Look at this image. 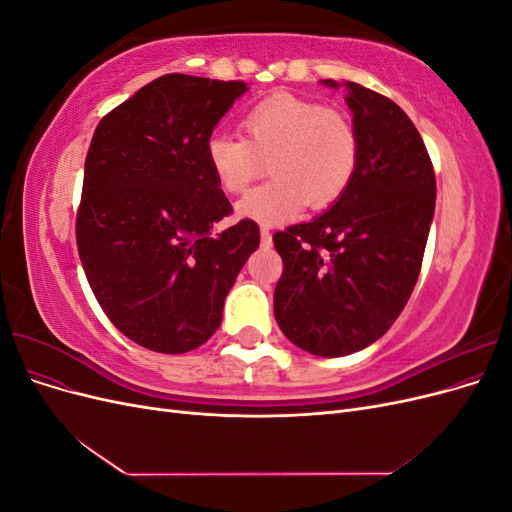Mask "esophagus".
Here are the masks:
<instances>
[{"label": "esophagus", "mask_w": 512, "mask_h": 512, "mask_svg": "<svg viewBox=\"0 0 512 512\" xmlns=\"http://www.w3.org/2000/svg\"><path fill=\"white\" fill-rule=\"evenodd\" d=\"M260 243H262V247H271V243H273V239H271V230H269L267 226H262V228H260Z\"/></svg>", "instance_id": "1"}]
</instances>
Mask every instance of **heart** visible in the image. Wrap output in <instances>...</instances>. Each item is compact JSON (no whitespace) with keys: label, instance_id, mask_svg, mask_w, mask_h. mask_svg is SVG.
I'll return each mask as SVG.
<instances>
[{"label":"heart","instance_id":"obj_1","mask_svg":"<svg viewBox=\"0 0 512 512\" xmlns=\"http://www.w3.org/2000/svg\"><path fill=\"white\" fill-rule=\"evenodd\" d=\"M241 136L213 134L207 164L226 194H243L269 162L265 185L247 194L239 213L262 224H280L309 203L324 209L350 188L361 158L352 119L333 106L273 94L241 117Z\"/></svg>","mask_w":512,"mask_h":512}]
</instances>
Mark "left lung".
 Masks as SVG:
<instances>
[{
    "mask_svg": "<svg viewBox=\"0 0 512 512\" xmlns=\"http://www.w3.org/2000/svg\"><path fill=\"white\" fill-rule=\"evenodd\" d=\"M346 87L361 141L350 188L316 220L273 235L284 262L275 320L318 356L363 350L391 329L421 273L436 209V173L410 117L378 91Z\"/></svg>",
    "mask_w": 512,
    "mask_h": 512,
    "instance_id": "left-lung-1",
    "label": "left lung"
}]
</instances>
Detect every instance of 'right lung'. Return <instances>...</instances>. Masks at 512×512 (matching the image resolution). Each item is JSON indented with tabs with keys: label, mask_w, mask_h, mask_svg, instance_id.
<instances>
[{
	"label": "right lung",
	"mask_w": 512,
	"mask_h": 512,
	"mask_svg": "<svg viewBox=\"0 0 512 512\" xmlns=\"http://www.w3.org/2000/svg\"><path fill=\"white\" fill-rule=\"evenodd\" d=\"M245 89L243 81L164 74L104 115L91 138L76 247L108 320L153 352L203 346L258 250L254 220L213 232L232 205L205 153Z\"/></svg>",
	"instance_id": "1"
}]
</instances>
